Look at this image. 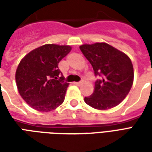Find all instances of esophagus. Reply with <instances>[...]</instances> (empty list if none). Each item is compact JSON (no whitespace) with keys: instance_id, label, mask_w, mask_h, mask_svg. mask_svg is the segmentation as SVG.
<instances>
[{"instance_id":"34e87169","label":"esophagus","mask_w":152,"mask_h":152,"mask_svg":"<svg viewBox=\"0 0 152 152\" xmlns=\"http://www.w3.org/2000/svg\"><path fill=\"white\" fill-rule=\"evenodd\" d=\"M73 84H74V85H76V86H81V85H82L83 81H80V82H74Z\"/></svg>"}]
</instances>
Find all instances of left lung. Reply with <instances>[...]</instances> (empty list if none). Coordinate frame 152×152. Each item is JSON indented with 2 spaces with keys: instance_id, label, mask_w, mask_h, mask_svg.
Masks as SVG:
<instances>
[{
  "instance_id": "1",
  "label": "left lung",
  "mask_w": 152,
  "mask_h": 152,
  "mask_svg": "<svg viewBox=\"0 0 152 152\" xmlns=\"http://www.w3.org/2000/svg\"><path fill=\"white\" fill-rule=\"evenodd\" d=\"M92 65L95 76L102 80L95 82L92 94L85 102L98 110H107L119 105L128 95L134 82V67L125 53L107 43L85 44L80 46Z\"/></svg>"
}]
</instances>
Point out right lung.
Wrapping results in <instances>:
<instances>
[{
    "instance_id": "obj_1",
    "label": "right lung",
    "mask_w": 152,
    "mask_h": 152,
    "mask_svg": "<svg viewBox=\"0 0 152 152\" xmlns=\"http://www.w3.org/2000/svg\"><path fill=\"white\" fill-rule=\"evenodd\" d=\"M72 47L46 44L31 50L20 61L15 80L23 99L39 112H50L64 101L68 83L63 81L58 63Z\"/></svg>"
}]
</instances>
